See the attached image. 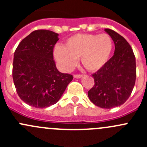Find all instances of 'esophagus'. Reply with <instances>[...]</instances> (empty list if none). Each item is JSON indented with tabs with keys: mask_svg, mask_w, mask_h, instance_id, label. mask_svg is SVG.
<instances>
[{
	"mask_svg": "<svg viewBox=\"0 0 147 147\" xmlns=\"http://www.w3.org/2000/svg\"><path fill=\"white\" fill-rule=\"evenodd\" d=\"M82 77V75H74V78L78 79V78H81Z\"/></svg>",
	"mask_w": 147,
	"mask_h": 147,
	"instance_id": "obj_1",
	"label": "esophagus"
}]
</instances>
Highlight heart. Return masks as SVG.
I'll use <instances>...</instances> for the list:
<instances>
[{"mask_svg":"<svg viewBox=\"0 0 147 147\" xmlns=\"http://www.w3.org/2000/svg\"><path fill=\"white\" fill-rule=\"evenodd\" d=\"M110 35L102 34H77L68 38L65 46L54 49L55 58L64 70L72 69L80 58L86 69L94 72L105 66L113 50Z\"/></svg>","mask_w":147,"mask_h":147,"instance_id":"b5f03b06","label":"heart"}]
</instances>
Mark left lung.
<instances>
[{"label":"left lung","mask_w":147,"mask_h":147,"mask_svg":"<svg viewBox=\"0 0 147 147\" xmlns=\"http://www.w3.org/2000/svg\"><path fill=\"white\" fill-rule=\"evenodd\" d=\"M105 30L115 45L114 55L92 75L94 84L88 91L94 105L111 109L123 105L131 95L137 77L136 59L129 42L112 30Z\"/></svg>","instance_id":"obj_1"}]
</instances>
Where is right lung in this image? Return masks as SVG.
<instances>
[{"mask_svg": "<svg viewBox=\"0 0 147 147\" xmlns=\"http://www.w3.org/2000/svg\"><path fill=\"white\" fill-rule=\"evenodd\" d=\"M58 34L37 30L22 40L14 53L13 79L20 98L30 106L45 108L57 103L72 75L57 70L53 49Z\"/></svg>", "mask_w": 147, "mask_h": 147, "instance_id": "add662e5", "label": "right lung"}]
</instances>
